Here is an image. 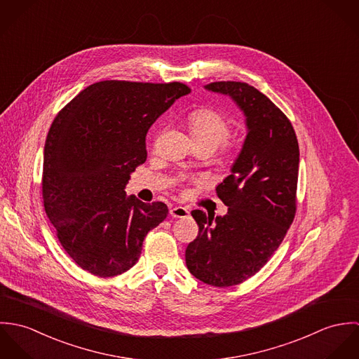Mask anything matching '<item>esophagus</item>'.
Returning a JSON list of instances; mask_svg holds the SVG:
<instances>
[{
    "instance_id": "obj_1",
    "label": "esophagus",
    "mask_w": 359,
    "mask_h": 359,
    "mask_svg": "<svg viewBox=\"0 0 359 359\" xmlns=\"http://www.w3.org/2000/svg\"><path fill=\"white\" fill-rule=\"evenodd\" d=\"M170 214L174 218H187L189 215V210L187 207H182V205H175L170 210Z\"/></svg>"
}]
</instances>
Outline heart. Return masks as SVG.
<instances>
[{
    "label": "heart",
    "instance_id": "1",
    "mask_svg": "<svg viewBox=\"0 0 359 359\" xmlns=\"http://www.w3.org/2000/svg\"><path fill=\"white\" fill-rule=\"evenodd\" d=\"M189 131L195 141H208L215 145H221L231 133V120L221 111L202 107L189 114Z\"/></svg>",
    "mask_w": 359,
    "mask_h": 359
}]
</instances>
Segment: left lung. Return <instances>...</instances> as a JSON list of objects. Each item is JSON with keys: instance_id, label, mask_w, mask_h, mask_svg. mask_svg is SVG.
Instances as JSON below:
<instances>
[{"instance_id": "obj_1", "label": "left lung", "mask_w": 359, "mask_h": 359, "mask_svg": "<svg viewBox=\"0 0 359 359\" xmlns=\"http://www.w3.org/2000/svg\"><path fill=\"white\" fill-rule=\"evenodd\" d=\"M207 91L229 97L242 110L246 138L217 195L225 215L194 210L199 233L185 250L189 272L215 287L245 282L282 243L296 214L300 152L283 111L257 88L218 81Z\"/></svg>"}]
</instances>
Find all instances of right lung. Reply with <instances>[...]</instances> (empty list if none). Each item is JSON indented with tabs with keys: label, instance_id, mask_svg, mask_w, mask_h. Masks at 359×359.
<instances>
[{
	"label": "right lung",
	"instance_id": "obj_1",
	"mask_svg": "<svg viewBox=\"0 0 359 359\" xmlns=\"http://www.w3.org/2000/svg\"><path fill=\"white\" fill-rule=\"evenodd\" d=\"M189 93L181 83L100 81L55 117L44 147V207L84 271L101 278L128 271L147 233L167 217V205L127 196L126 185L147 160L151 126Z\"/></svg>",
	"mask_w": 359,
	"mask_h": 359
}]
</instances>
